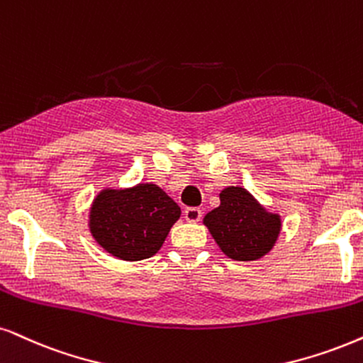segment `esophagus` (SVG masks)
<instances>
[{"label":"esophagus","instance_id":"obj_1","mask_svg":"<svg viewBox=\"0 0 363 363\" xmlns=\"http://www.w3.org/2000/svg\"><path fill=\"white\" fill-rule=\"evenodd\" d=\"M201 216H203V213H201L199 208H186L184 209V218H186V221H189V223H197L201 219Z\"/></svg>","mask_w":363,"mask_h":363}]
</instances>
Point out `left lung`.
<instances>
[{
    "label": "left lung",
    "instance_id": "8db88e82",
    "mask_svg": "<svg viewBox=\"0 0 363 363\" xmlns=\"http://www.w3.org/2000/svg\"><path fill=\"white\" fill-rule=\"evenodd\" d=\"M221 204L204 216V224L228 258L255 261L273 250L281 218L268 213L245 187L229 186L219 194Z\"/></svg>",
    "mask_w": 363,
    "mask_h": 363
}]
</instances>
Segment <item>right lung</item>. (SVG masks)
Segmentation results:
<instances>
[{
  "label": "right lung",
  "instance_id": "right-lung-1",
  "mask_svg": "<svg viewBox=\"0 0 363 363\" xmlns=\"http://www.w3.org/2000/svg\"><path fill=\"white\" fill-rule=\"evenodd\" d=\"M181 208L155 184L104 189L90 208V233L107 253L123 261L154 256Z\"/></svg>",
  "mask_w": 363,
  "mask_h": 363
}]
</instances>
